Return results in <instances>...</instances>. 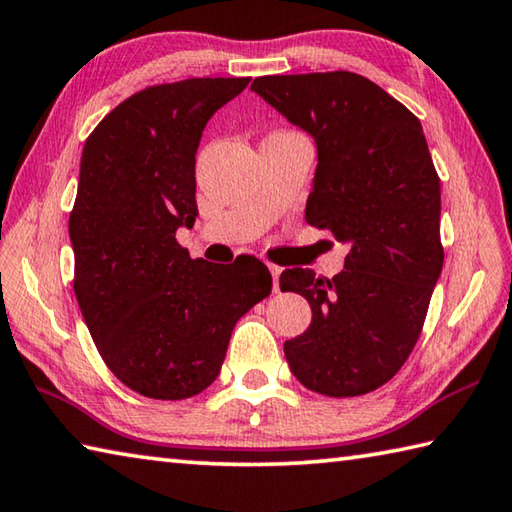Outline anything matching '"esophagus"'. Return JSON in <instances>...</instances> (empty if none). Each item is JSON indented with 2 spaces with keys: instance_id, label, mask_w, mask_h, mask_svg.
<instances>
[{
  "instance_id": "obj_1",
  "label": "esophagus",
  "mask_w": 512,
  "mask_h": 512,
  "mask_svg": "<svg viewBox=\"0 0 512 512\" xmlns=\"http://www.w3.org/2000/svg\"><path fill=\"white\" fill-rule=\"evenodd\" d=\"M268 271L273 275V291H280V275H282V266L277 264H268Z\"/></svg>"
}]
</instances>
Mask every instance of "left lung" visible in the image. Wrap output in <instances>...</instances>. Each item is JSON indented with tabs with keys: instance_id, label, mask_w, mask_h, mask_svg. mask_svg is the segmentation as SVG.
<instances>
[{
	"instance_id": "8db88e82",
	"label": "left lung",
	"mask_w": 512,
	"mask_h": 512,
	"mask_svg": "<svg viewBox=\"0 0 512 512\" xmlns=\"http://www.w3.org/2000/svg\"><path fill=\"white\" fill-rule=\"evenodd\" d=\"M250 91L315 141L306 224L349 248L331 280L311 268L280 275L282 291L306 297L313 313L284 342L288 367L324 396L374 392L412 353L443 268L441 183L423 127L351 71L264 76Z\"/></svg>"
}]
</instances>
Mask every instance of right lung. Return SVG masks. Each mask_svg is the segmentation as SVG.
Listing matches in <instances>:
<instances>
[{
  "mask_svg": "<svg viewBox=\"0 0 512 512\" xmlns=\"http://www.w3.org/2000/svg\"><path fill=\"white\" fill-rule=\"evenodd\" d=\"M248 82L147 87L102 118L82 150L69 217L73 291L102 360L147 398L183 401L215 383L237 320L271 293L257 257L210 264L176 241L199 217L203 129Z\"/></svg>",
  "mask_w": 512,
  "mask_h": 512,
  "instance_id": "obj_1",
  "label": "right lung"
}]
</instances>
